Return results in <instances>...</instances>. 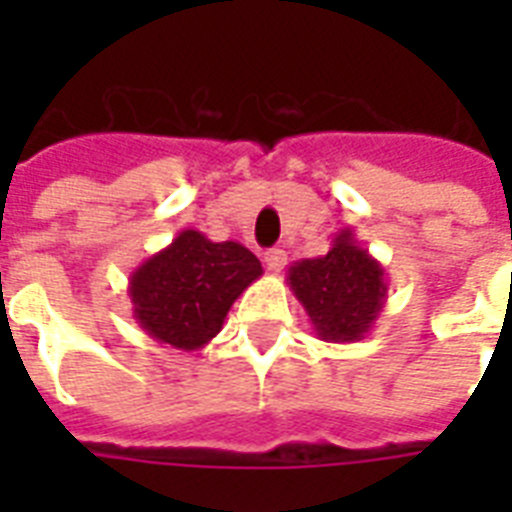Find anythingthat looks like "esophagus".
Segmentation results:
<instances>
[{"mask_svg":"<svg viewBox=\"0 0 512 512\" xmlns=\"http://www.w3.org/2000/svg\"><path fill=\"white\" fill-rule=\"evenodd\" d=\"M265 268L271 273H279L284 265H287V255H284V249H268L263 257Z\"/></svg>","mask_w":512,"mask_h":512,"instance_id":"obj_1","label":"esophagus"}]
</instances>
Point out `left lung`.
I'll use <instances>...</instances> for the list:
<instances>
[{
    "instance_id": "obj_1",
    "label": "left lung",
    "mask_w": 512,
    "mask_h": 512,
    "mask_svg": "<svg viewBox=\"0 0 512 512\" xmlns=\"http://www.w3.org/2000/svg\"><path fill=\"white\" fill-rule=\"evenodd\" d=\"M287 284L324 342H358L369 335L388 300L380 260L356 241L353 228L335 233L327 255L292 263Z\"/></svg>"
}]
</instances>
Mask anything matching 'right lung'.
Returning a JSON list of instances; mask_svg holds the SVG:
<instances>
[{"instance_id":"add662e5","label":"right lung","mask_w":512,"mask_h":512,"mask_svg":"<svg viewBox=\"0 0 512 512\" xmlns=\"http://www.w3.org/2000/svg\"><path fill=\"white\" fill-rule=\"evenodd\" d=\"M260 276L263 265L244 244L209 241L185 228L130 273L132 319L156 342L177 350L204 348Z\"/></svg>"}]
</instances>
